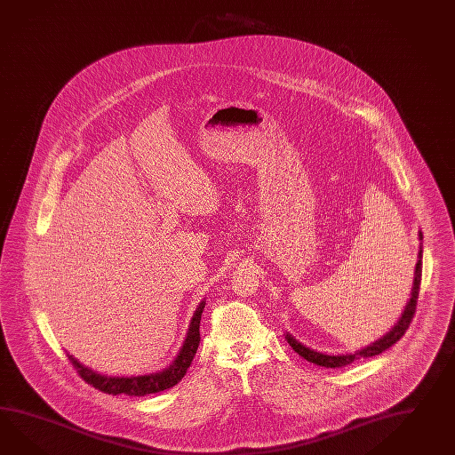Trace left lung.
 Listing matches in <instances>:
<instances>
[{"instance_id": "8db88e82", "label": "left lung", "mask_w": 455, "mask_h": 455, "mask_svg": "<svg viewBox=\"0 0 455 455\" xmlns=\"http://www.w3.org/2000/svg\"><path fill=\"white\" fill-rule=\"evenodd\" d=\"M419 239H422V233L419 231ZM419 260L416 264V270H414V280H412V289H411V299L406 303V308L401 315V318L397 320L396 325L393 326L385 337L379 338L378 341H374L371 345L364 347L362 350L355 351V353H347V355H326V353H320V351L312 350L308 347L302 345L299 339L291 337V333H285V339L287 343L291 345V348L295 353H299L302 356L303 360L307 362L314 363L318 366H325V368H341V366H347L351 364L360 358H370L374 355H379L383 351L387 350L389 347H393L396 341L401 339V337L406 333L411 322H412V316L416 312V305H418V297H419V285H420V275H422V247H419Z\"/></svg>"}]
</instances>
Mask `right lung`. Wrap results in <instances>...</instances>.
Wrapping results in <instances>:
<instances>
[{"instance_id": "1", "label": "right lung", "mask_w": 455, "mask_h": 455, "mask_svg": "<svg viewBox=\"0 0 455 455\" xmlns=\"http://www.w3.org/2000/svg\"><path fill=\"white\" fill-rule=\"evenodd\" d=\"M206 302L199 303L196 312L191 318V323L188 328L185 343L181 350L178 353L175 362L172 363L166 370L160 373L143 374V376H105V374L95 373L91 368L84 366L82 363L77 362L72 355L68 353L69 362L74 364L77 373L81 374L82 379L89 385H92L95 389L107 393V395H129V396H145L152 393H160L168 387H173L181 381V378L187 374L189 364L193 362L196 350L199 347V322H201V314L204 310Z\"/></svg>"}]
</instances>
